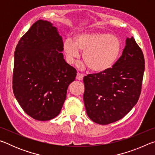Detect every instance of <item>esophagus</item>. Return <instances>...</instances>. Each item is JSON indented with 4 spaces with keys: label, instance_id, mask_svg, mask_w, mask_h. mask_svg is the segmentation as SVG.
Here are the masks:
<instances>
[{
    "label": "esophagus",
    "instance_id": "1",
    "mask_svg": "<svg viewBox=\"0 0 155 155\" xmlns=\"http://www.w3.org/2000/svg\"><path fill=\"white\" fill-rule=\"evenodd\" d=\"M76 78H77V79L78 81H82L83 78V75L82 74H81V73H79V72H77Z\"/></svg>",
    "mask_w": 155,
    "mask_h": 155
}]
</instances>
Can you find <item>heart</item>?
Segmentation results:
<instances>
[{
  "mask_svg": "<svg viewBox=\"0 0 155 155\" xmlns=\"http://www.w3.org/2000/svg\"><path fill=\"white\" fill-rule=\"evenodd\" d=\"M121 48L117 37L100 32L79 33L75 37L74 41L67 39L63 44L68 64H74L79 59V51L83 52V60L94 72L109 70L118 59Z\"/></svg>",
  "mask_w": 155,
  "mask_h": 155,
  "instance_id": "b5f03b06",
  "label": "heart"
}]
</instances>
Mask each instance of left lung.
Instances as JSON below:
<instances>
[{
  "label": "left lung",
  "instance_id": "obj_1",
  "mask_svg": "<svg viewBox=\"0 0 155 155\" xmlns=\"http://www.w3.org/2000/svg\"><path fill=\"white\" fill-rule=\"evenodd\" d=\"M145 69L143 52L127 38L122 56L103 72L85 76L83 101L88 117L106 125L122 119L137 104Z\"/></svg>",
  "mask_w": 155,
  "mask_h": 155
}]
</instances>
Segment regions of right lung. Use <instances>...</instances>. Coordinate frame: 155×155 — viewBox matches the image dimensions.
Instances as JSON below:
<instances>
[{
	"instance_id": "right-lung-1",
	"label": "right lung",
	"mask_w": 155,
	"mask_h": 155,
	"mask_svg": "<svg viewBox=\"0 0 155 155\" xmlns=\"http://www.w3.org/2000/svg\"><path fill=\"white\" fill-rule=\"evenodd\" d=\"M56 27L39 20L22 38L14 52L13 91L27 115L40 121L59 114L77 70L65 61Z\"/></svg>"
}]
</instances>
